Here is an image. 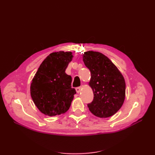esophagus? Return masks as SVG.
<instances>
[{
    "label": "esophagus",
    "mask_w": 155,
    "mask_h": 155,
    "mask_svg": "<svg viewBox=\"0 0 155 155\" xmlns=\"http://www.w3.org/2000/svg\"><path fill=\"white\" fill-rule=\"evenodd\" d=\"M76 91L77 93L81 92V87H77V88H76Z\"/></svg>",
    "instance_id": "obj_1"
}]
</instances>
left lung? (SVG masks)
<instances>
[{"instance_id": "1", "label": "left lung", "mask_w": 155, "mask_h": 155, "mask_svg": "<svg viewBox=\"0 0 155 155\" xmlns=\"http://www.w3.org/2000/svg\"><path fill=\"white\" fill-rule=\"evenodd\" d=\"M83 61L91 73L88 85L94 100L87 105L92 113L99 118H109L118 112L125 97V79L116 65L106 55L95 51H87Z\"/></svg>"}]
</instances>
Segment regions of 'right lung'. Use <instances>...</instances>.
I'll return each mask as SVG.
<instances>
[{"label":"right lung","instance_id":"add662e5","mask_svg":"<svg viewBox=\"0 0 155 155\" xmlns=\"http://www.w3.org/2000/svg\"><path fill=\"white\" fill-rule=\"evenodd\" d=\"M71 51L51 53L37 70L30 85L34 104L42 113L54 116L64 114L71 105L76 90L72 77L65 73L73 58Z\"/></svg>","mask_w":155,"mask_h":155}]
</instances>
